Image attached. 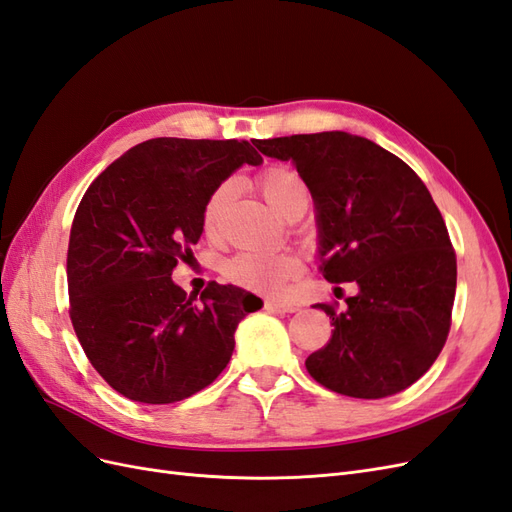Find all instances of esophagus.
I'll list each match as a JSON object with an SVG mask.
<instances>
[{"label": "esophagus", "instance_id": "esophagus-1", "mask_svg": "<svg viewBox=\"0 0 512 512\" xmlns=\"http://www.w3.org/2000/svg\"><path fill=\"white\" fill-rule=\"evenodd\" d=\"M266 311H276V313H296L298 306L296 304H287V302H276V300H268L264 304Z\"/></svg>", "mask_w": 512, "mask_h": 512}]
</instances>
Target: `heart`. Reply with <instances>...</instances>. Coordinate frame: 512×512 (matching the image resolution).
Returning <instances> with one entry per match:
<instances>
[{
  "label": "heart",
  "mask_w": 512,
  "mask_h": 512,
  "mask_svg": "<svg viewBox=\"0 0 512 512\" xmlns=\"http://www.w3.org/2000/svg\"><path fill=\"white\" fill-rule=\"evenodd\" d=\"M257 188L270 203L274 212L281 216L294 208L309 206L311 191L302 175L287 165H272L257 175ZM233 195V182L218 184L203 203L201 227L208 236H216L218 223ZM300 274V261L289 253H240L225 266V276L238 287L257 294H281L289 281Z\"/></svg>",
  "instance_id": "1"
}]
</instances>
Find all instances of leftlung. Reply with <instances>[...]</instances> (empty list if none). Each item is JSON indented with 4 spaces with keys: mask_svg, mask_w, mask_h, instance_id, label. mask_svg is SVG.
<instances>
[{
    "mask_svg": "<svg viewBox=\"0 0 512 512\" xmlns=\"http://www.w3.org/2000/svg\"><path fill=\"white\" fill-rule=\"evenodd\" d=\"M253 145L291 160L309 184L324 279L358 285L341 313L317 304L334 330L306 371L356 399L412 386L442 352L457 289L455 248L425 182L399 156L341 130Z\"/></svg>",
    "mask_w": 512,
    "mask_h": 512,
    "instance_id": "1",
    "label": "left lung"
}]
</instances>
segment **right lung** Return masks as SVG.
Wrapping results in <instances>:
<instances>
[{"instance_id":"add662e5","label":"right lung","mask_w":512,"mask_h":512,"mask_svg":"<svg viewBox=\"0 0 512 512\" xmlns=\"http://www.w3.org/2000/svg\"><path fill=\"white\" fill-rule=\"evenodd\" d=\"M261 156L248 141L158 137L87 188L68 242L70 321L87 360L130 401L188 399L223 373L233 332L261 300L208 283L186 296L171 272L201 238L203 203Z\"/></svg>"}]
</instances>
